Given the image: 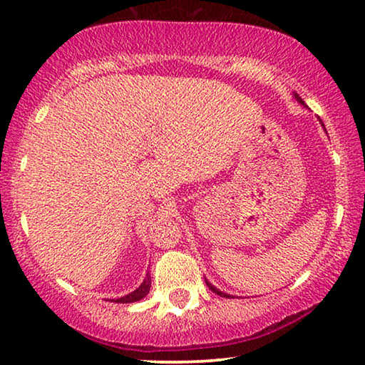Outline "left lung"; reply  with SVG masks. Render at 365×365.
I'll return each instance as SVG.
<instances>
[{
	"label": "left lung",
	"mask_w": 365,
	"mask_h": 365,
	"mask_svg": "<svg viewBox=\"0 0 365 365\" xmlns=\"http://www.w3.org/2000/svg\"><path fill=\"white\" fill-rule=\"evenodd\" d=\"M292 96H294V99H296L297 102H299V104H301V106H304V107H306V104H304V101H302V99H301V97L296 94V92H292ZM205 283H207V286H208V287H210V289H212L213 292H217V294H218V296H222V297H233L232 294H227V292L220 291V289H218V287H215V286H213L212 283H210V281H208V279H205Z\"/></svg>",
	"instance_id": "8db88e82"
}]
</instances>
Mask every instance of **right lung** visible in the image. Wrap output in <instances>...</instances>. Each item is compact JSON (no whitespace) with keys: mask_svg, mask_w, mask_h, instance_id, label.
Here are the masks:
<instances>
[{"mask_svg":"<svg viewBox=\"0 0 365 365\" xmlns=\"http://www.w3.org/2000/svg\"><path fill=\"white\" fill-rule=\"evenodd\" d=\"M150 284H152V281H150V274L147 273L145 279L142 281V284L138 286L135 291H132L130 294H127V296H122V297H119V299H114V302H122V304H127V302H135V301H140L142 297H145V296L148 294V291H150Z\"/></svg>","mask_w":365,"mask_h":365,"instance_id":"add662e5","label":"right lung"}]
</instances>
